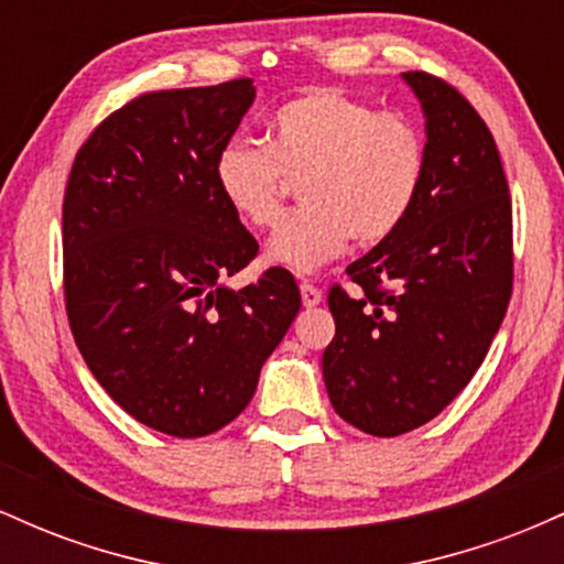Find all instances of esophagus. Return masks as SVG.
<instances>
[{
    "label": "esophagus",
    "mask_w": 564,
    "mask_h": 564,
    "mask_svg": "<svg viewBox=\"0 0 564 564\" xmlns=\"http://www.w3.org/2000/svg\"><path fill=\"white\" fill-rule=\"evenodd\" d=\"M300 291H302V304H304V307H318V304L323 302V291L315 289L313 283L304 281L302 286H300Z\"/></svg>",
    "instance_id": "34e87169"
}]
</instances>
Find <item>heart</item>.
<instances>
[{"instance_id": "obj_1", "label": "heart", "mask_w": 564, "mask_h": 564, "mask_svg": "<svg viewBox=\"0 0 564 564\" xmlns=\"http://www.w3.org/2000/svg\"><path fill=\"white\" fill-rule=\"evenodd\" d=\"M270 148L230 138L215 156V183L232 215L264 230L283 215L291 183L302 209L264 249V262L310 275L349 241L394 236L416 206L426 174L422 129L405 113L373 111L339 89L313 87L268 121Z\"/></svg>"}]
</instances>
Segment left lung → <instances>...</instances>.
<instances>
[{"label": "left lung", "instance_id": "obj_1", "mask_svg": "<svg viewBox=\"0 0 564 564\" xmlns=\"http://www.w3.org/2000/svg\"><path fill=\"white\" fill-rule=\"evenodd\" d=\"M424 113L426 174L394 236L347 268L358 294H328L323 352L345 422L394 437L435 419L488 355L511 296V200L490 129L456 89L411 70Z\"/></svg>", "mask_w": 564, "mask_h": 564}]
</instances>
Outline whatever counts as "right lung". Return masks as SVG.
I'll return each mask as SVG.
<instances>
[{"label": "right lung", "instance_id": "add662e5", "mask_svg": "<svg viewBox=\"0 0 564 564\" xmlns=\"http://www.w3.org/2000/svg\"><path fill=\"white\" fill-rule=\"evenodd\" d=\"M254 97L236 79L127 102L76 153L63 198L79 352L129 416L172 437L230 424L302 307L283 268L225 283L257 241L219 196L215 156Z\"/></svg>", "mask_w": 564, "mask_h": 564}]
</instances>
